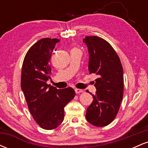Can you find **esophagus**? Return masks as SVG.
I'll return each mask as SVG.
<instances>
[{"label": "esophagus", "instance_id": "34e87169", "mask_svg": "<svg viewBox=\"0 0 148 148\" xmlns=\"http://www.w3.org/2000/svg\"><path fill=\"white\" fill-rule=\"evenodd\" d=\"M75 92H76V94H79V93H81V92H83V90H81V89H78V88H76L75 89Z\"/></svg>", "mask_w": 148, "mask_h": 148}]
</instances>
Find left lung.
I'll return each mask as SVG.
<instances>
[{"label": "left lung", "instance_id": "8db88e82", "mask_svg": "<svg viewBox=\"0 0 148 148\" xmlns=\"http://www.w3.org/2000/svg\"><path fill=\"white\" fill-rule=\"evenodd\" d=\"M89 52V72L98 76L95 80V95L87 108L86 119L96 127L109 125L115 118L123 97V68L112 46L101 37L84 39Z\"/></svg>", "mask_w": 148, "mask_h": 148}]
</instances>
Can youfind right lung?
Masks as SVG:
<instances>
[{
    "mask_svg": "<svg viewBox=\"0 0 148 148\" xmlns=\"http://www.w3.org/2000/svg\"><path fill=\"white\" fill-rule=\"evenodd\" d=\"M58 39L43 38L34 44L25 54L21 69V87L30 114L41 128L51 130L64 120V108L75 97L68 87L57 89L47 84L51 79L52 52Z\"/></svg>",
    "mask_w": 148,
    "mask_h": 148,
    "instance_id": "right-lung-1",
    "label": "right lung"
}]
</instances>
